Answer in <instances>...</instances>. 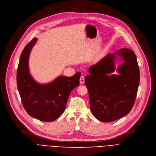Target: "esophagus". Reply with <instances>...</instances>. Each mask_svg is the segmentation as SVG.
<instances>
[{
    "label": "esophagus",
    "instance_id": "obj_1",
    "mask_svg": "<svg viewBox=\"0 0 156 156\" xmlns=\"http://www.w3.org/2000/svg\"><path fill=\"white\" fill-rule=\"evenodd\" d=\"M80 83L81 84H83L85 83V77H84V76H81L80 77Z\"/></svg>",
    "mask_w": 156,
    "mask_h": 156
}]
</instances>
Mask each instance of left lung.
Wrapping results in <instances>:
<instances>
[{
    "instance_id": "8db88e82",
    "label": "left lung",
    "mask_w": 156,
    "mask_h": 156,
    "mask_svg": "<svg viewBox=\"0 0 156 156\" xmlns=\"http://www.w3.org/2000/svg\"><path fill=\"white\" fill-rule=\"evenodd\" d=\"M124 63L118 69V76H109L115 70V55ZM85 76L90 107L94 116L101 121L109 122L128 114L133 107L140 82V70L134 52L122 48L108 54L88 70Z\"/></svg>"
}]
</instances>
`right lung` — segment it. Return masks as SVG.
<instances>
[{
  "label": "right lung",
  "instance_id": "add662e5",
  "mask_svg": "<svg viewBox=\"0 0 156 156\" xmlns=\"http://www.w3.org/2000/svg\"><path fill=\"white\" fill-rule=\"evenodd\" d=\"M37 38L24 48L17 70V86L23 107L30 116L42 121H53L64 111L68 97L80 84L81 73L70 77L59 76L53 82L40 85L32 79L28 70V57Z\"/></svg>",
  "mask_w": 156,
  "mask_h": 156
}]
</instances>
